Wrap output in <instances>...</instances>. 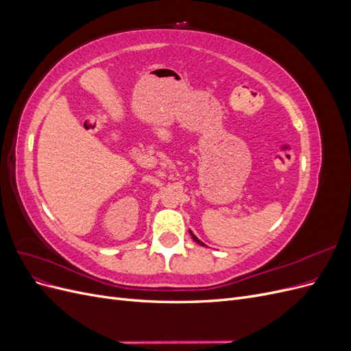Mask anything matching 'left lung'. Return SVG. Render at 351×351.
I'll use <instances>...</instances> for the list:
<instances>
[{
  "mask_svg": "<svg viewBox=\"0 0 351 351\" xmlns=\"http://www.w3.org/2000/svg\"><path fill=\"white\" fill-rule=\"evenodd\" d=\"M189 232H190V236H192V239H193V240H195V241H196L197 244H200V246H205V244H204V243H202V241H200V240H199V239H197V237H196V236L193 234V232H192V231H190V230H189Z\"/></svg>",
  "mask_w": 351,
  "mask_h": 351,
  "instance_id": "left-lung-1",
  "label": "left lung"
}]
</instances>
